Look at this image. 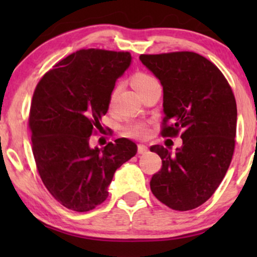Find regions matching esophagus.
Listing matches in <instances>:
<instances>
[{
	"mask_svg": "<svg viewBox=\"0 0 257 257\" xmlns=\"http://www.w3.org/2000/svg\"><path fill=\"white\" fill-rule=\"evenodd\" d=\"M149 151V147L146 145H143V144H139L138 145V153L139 155H144V153H146Z\"/></svg>",
	"mask_w": 257,
	"mask_h": 257,
	"instance_id": "obj_1",
	"label": "esophagus"
}]
</instances>
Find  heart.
Here are the masks:
<instances>
[{
    "instance_id": "1",
    "label": "heart",
    "mask_w": 257,
    "mask_h": 257,
    "mask_svg": "<svg viewBox=\"0 0 257 257\" xmlns=\"http://www.w3.org/2000/svg\"><path fill=\"white\" fill-rule=\"evenodd\" d=\"M156 82H157V79L155 77L143 72L135 73L132 78L133 87L135 88V90H137L138 93H141V91L146 89L149 85L156 83ZM112 98H113V94L111 95V100ZM123 132H124V134L128 135V137L144 138L146 137L147 133H149V126H147L146 123L144 122H131L123 128Z\"/></svg>"
}]
</instances>
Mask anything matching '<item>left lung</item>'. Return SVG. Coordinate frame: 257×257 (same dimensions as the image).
I'll list each match as a JSON object with an SVG mask.
<instances>
[{
	"mask_svg": "<svg viewBox=\"0 0 257 257\" xmlns=\"http://www.w3.org/2000/svg\"><path fill=\"white\" fill-rule=\"evenodd\" d=\"M140 60L163 85V137L182 146L175 153L151 146L162 168L150 186L174 210H192L213 196L231 164L237 131V104L225 76L193 52L141 54Z\"/></svg>",
	"mask_w": 257,
	"mask_h": 257,
	"instance_id": "obj_1",
	"label": "left lung"
}]
</instances>
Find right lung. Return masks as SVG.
Returning <instances> with one entry per match:
<instances>
[{
  "label": "right lung",
  "instance_id": "right-lung-1",
  "mask_svg": "<svg viewBox=\"0 0 257 257\" xmlns=\"http://www.w3.org/2000/svg\"><path fill=\"white\" fill-rule=\"evenodd\" d=\"M131 61L129 52L81 49L36 85L29 116L32 153L44 186L65 208L85 213L101 204L114 172L137 155L138 146L125 138L89 146Z\"/></svg>",
  "mask_w": 257,
  "mask_h": 257
}]
</instances>
